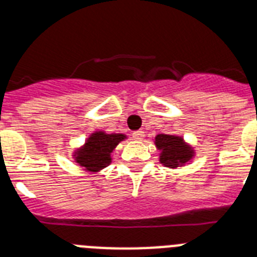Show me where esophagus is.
<instances>
[{
    "mask_svg": "<svg viewBox=\"0 0 257 257\" xmlns=\"http://www.w3.org/2000/svg\"><path fill=\"white\" fill-rule=\"evenodd\" d=\"M144 132L142 131H136V132L132 133V139L133 140H137V141H141L142 139H144Z\"/></svg>",
    "mask_w": 257,
    "mask_h": 257,
    "instance_id": "esophagus-1",
    "label": "esophagus"
}]
</instances>
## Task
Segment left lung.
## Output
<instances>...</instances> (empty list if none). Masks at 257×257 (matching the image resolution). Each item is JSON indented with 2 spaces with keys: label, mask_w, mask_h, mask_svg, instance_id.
<instances>
[{
  "label": "left lung",
  "mask_w": 257,
  "mask_h": 257,
  "mask_svg": "<svg viewBox=\"0 0 257 257\" xmlns=\"http://www.w3.org/2000/svg\"><path fill=\"white\" fill-rule=\"evenodd\" d=\"M155 145L162 149L161 163L171 169H175L192 158L189 148H187L183 140L176 136L158 135L155 137Z\"/></svg>",
  "instance_id": "obj_1"
}]
</instances>
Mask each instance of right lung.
<instances>
[{
	"mask_svg": "<svg viewBox=\"0 0 257 257\" xmlns=\"http://www.w3.org/2000/svg\"><path fill=\"white\" fill-rule=\"evenodd\" d=\"M125 139L122 135H105L103 132L94 133L86 141L83 149L77 154V163L88 171H99L111 163V153L120 141Z\"/></svg>",
	"mask_w": 257,
	"mask_h": 257,
	"instance_id": "obj_1",
	"label": "right lung"
}]
</instances>
